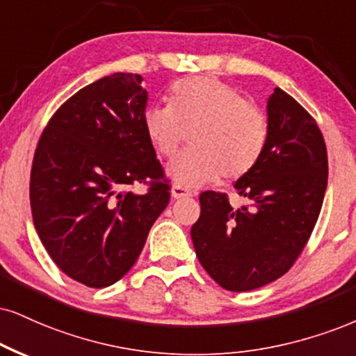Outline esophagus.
<instances>
[{
	"label": "esophagus",
	"mask_w": 356,
	"mask_h": 356,
	"mask_svg": "<svg viewBox=\"0 0 356 356\" xmlns=\"http://www.w3.org/2000/svg\"><path fill=\"white\" fill-rule=\"evenodd\" d=\"M188 196H191V193L186 191L185 188H179V186H173V188H171V198H173V200L188 198Z\"/></svg>",
	"instance_id": "34e87169"
}]
</instances>
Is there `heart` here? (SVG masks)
I'll return each mask as SVG.
<instances>
[{"label":"heart","instance_id":"obj_1","mask_svg":"<svg viewBox=\"0 0 356 356\" xmlns=\"http://www.w3.org/2000/svg\"><path fill=\"white\" fill-rule=\"evenodd\" d=\"M143 129L163 158H173L191 137V152L166 168V178L188 190L218 181L221 175L238 179L251 173L269 137L264 113L231 86L206 76L177 82L170 92V107H147Z\"/></svg>","mask_w":356,"mask_h":356}]
</instances>
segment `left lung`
I'll return each instance as SVG.
<instances>
[{
    "instance_id": "left-lung-1",
    "label": "left lung",
    "mask_w": 356,
    "mask_h": 356,
    "mask_svg": "<svg viewBox=\"0 0 356 356\" xmlns=\"http://www.w3.org/2000/svg\"><path fill=\"white\" fill-rule=\"evenodd\" d=\"M264 155L234 188L245 203L201 193L191 239L201 266L231 292L274 282L291 269L312 234L327 190L322 131L299 102L275 87L267 99Z\"/></svg>"
}]
</instances>
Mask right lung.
Instances as JSON below:
<instances>
[{
  "label": "right lung",
  "instance_id": "obj_1",
  "mask_svg": "<svg viewBox=\"0 0 356 356\" xmlns=\"http://www.w3.org/2000/svg\"><path fill=\"white\" fill-rule=\"evenodd\" d=\"M142 76L117 72L72 95L39 140L31 211L57 267L87 287H108L131 269L170 201L143 129ZM152 179L147 193L129 186Z\"/></svg>",
  "mask_w": 356,
  "mask_h": 356
}]
</instances>
